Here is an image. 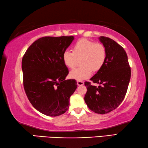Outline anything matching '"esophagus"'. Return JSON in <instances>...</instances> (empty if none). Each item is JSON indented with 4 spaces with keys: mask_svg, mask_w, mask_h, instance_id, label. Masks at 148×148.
<instances>
[{
    "mask_svg": "<svg viewBox=\"0 0 148 148\" xmlns=\"http://www.w3.org/2000/svg\"><path fill=\"white\" fill-rule=\"evenodd\" d=\"M84 84V82H82V81H77V86H83V85Z\"/></svg>",
    "mask_w": 148,
    "mask_h": 148,
    "instance_id": "1",
    "label": "esophagus"
}]
</instances>
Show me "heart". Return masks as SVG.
<instances>
[{
	"instance_id": "1",
	"label": "heart",
	"mask_w": 148,
	"mask_h": 148,
	"mask_svg": "<svg viewBox=\"0 0 148 148\" xmlns=\"http://www.w3.org/2000/svg\"><path fill=\"white\" fill-rule=\"evenodd\" d=\"M80 58L81 66L70 72L71 78L79 81L87 78L92 71H99L103 66L106 58V49L102 44L82 39L74 44L73 52L66 50L62 56L63 63L69 69L74 68L77 59Z\"/></svg>"
}]
</instances>
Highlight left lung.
Wrapping results in <instances>:
<instances>
[{"mask_svg":"<svg viewBox=\"0 0 148 148\" xmlns=\"http://www.w3.org/2000/svg\"><path fill=\"white\" fill-rule=\"evenodd\" d=\"M106 51L103 66L90 80L98 87L85 82L87 92L84 100L95 113L105 114L119 106L126 95L131 79V68L123 47L113 40L100 36Z\"/></svg>","mask_w":148,"mask_h":148,"instance_id":"1","label":"left lung"}]
</instances>
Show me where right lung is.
<instances>
[{"label": "right lung", "instance_id": "add662e5", "mask_svg": "<svg viewBox=\"0 0 148 148\" xmlns=\"http://www.w3.org/2000/svg\"><path fill=\"white\" fill-rule=\"evenodd\" d=\"M74 36H45L32 43L22 59L23 86L28 99L40 113L56 117L65 113L77 88L75 79H65L69 70L62 53Z\"/></svg>", "mask_w": 148, "mask_h": 148}]
</instances>
